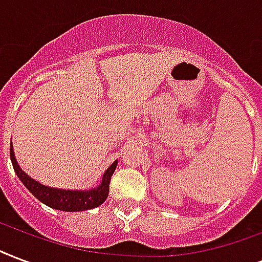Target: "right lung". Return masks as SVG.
Returning a JSON list of instances; mask_svg holds the SVG:
<instances>
[{"instance_id":"add662e5","label":"right lung","mask_w":262,"mask_h":262,"mask_svg":"<svg viewBox=\"0 0 262 262\" xmlns=\"http://www.w3.org/2000/svg\"><path fill=\"white\" fill-rule=\"evenodd\" d=\"M11 161L15 169L16 174L21 180V183L27 187L30 192L37 198L38 201L45 203L47 206L56 209V210L63 211H82L89 210L93 207L100 206L108 196L110 191V180L111 176L115 171L118 162H114L111 166L105 170L101 184L95 189L91 191H66V189L49 188L45 185L39 184L35 180L26 174L25 171L20 169V166L16 162L15 154L11 145Z\"/></svg>"}]
</instances>
